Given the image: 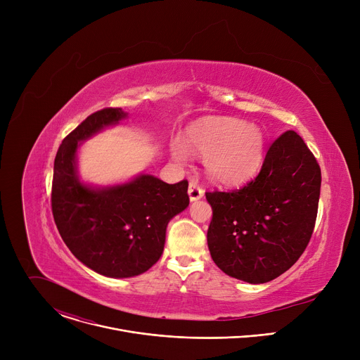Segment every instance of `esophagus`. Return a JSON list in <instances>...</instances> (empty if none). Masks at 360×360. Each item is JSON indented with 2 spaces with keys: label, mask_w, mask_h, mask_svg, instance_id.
<instances>
[{
  "label": "esophagus",
  "mask_w": 360,
  "mask_h": 360,
  "mask_svg": "<svg viewBox=\"0 0 360 360\" xmlns=\"http://www.w3.org/2000/svg\"><path fill=\"white\" fill-rule=\"evenodd\" d=\"M188 195H189V199L193 202V200H198L203 196V189L193 181L189 182V188H188Z\"/></svg>",
  "instance_id": "1"
}]
</instances>
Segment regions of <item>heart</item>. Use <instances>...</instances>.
<instances>
[{
    "mask_svg": "<svg viewBox=\"0 0 360 360\" xmlns=\"http://www.w3.org/2000/svg\"><path fill=\"white\" fill-rule=\"evenodd\" d=\"M265 135L252 124L233 118H211L192 125L186 132V143L171 142L172 158L188 162L189 150L205 157L208 176L221 185H238L249 179L262 165Z\"/></svg>",
    "mask_w": 360,
    "mask_h": 360,
    "instance_id": "b5f03b06",
    "label": "heart"
}]
</instances>
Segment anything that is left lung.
Returning <instances> with one entry per match:
<instances>
[{
  "instance_id": "obj_1",
  "label": "left lung",
  "mask_w": 360,
  "mask_h": 360,
  "mask_svg": "<svg viewBox=\"0 0 360 360\" xmlns=\"http://www.w3.org/2000/svg\"><path fill=\"white\" fill-rule=\"evenodd\" d=\"M321 168L295 131L268 149L261 172L240 189L207 192L212 207L208 248L226 275L266 283L286 272L311 240Z\"/></svg>"
}]
</instances>
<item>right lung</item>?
I'll return each mask as SVG.
<instances>
[{
	"instance_id": "right-lung-1",
	"label": "right lung",
	"mask_w": 360,
	"mask_h": 360,
	"mask_svg": "<svg viewBox=\"0 0 360 360\" xmlns=\"http://www.w3.org/2000/svg\"><path fill=\"white\" fill-rule=\"evenodd\" d=\"M122 108L91 114L61 143L51 205L58 232L72 255L94 272L132 278L155 265L164 252L169 221L188 208V181L167 184L141 174L134 179L92 186L79 179L81 143L127 120Z\"/></svg>"
}]
</instances>
